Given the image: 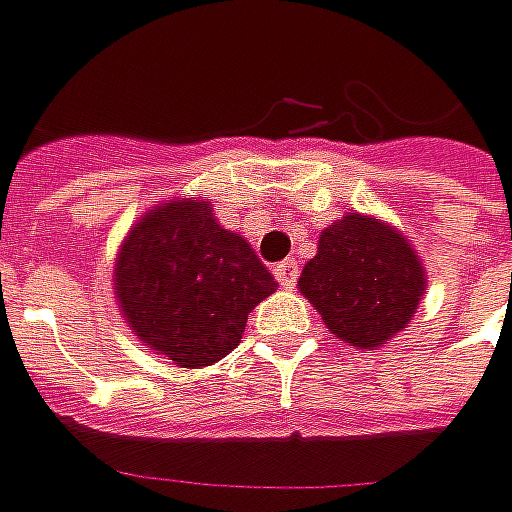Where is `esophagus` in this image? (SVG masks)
I'll return each instance as SVG.
<instances>
[{
  "label": "esophagus",
  "mask_w": 512,
  "mask_h": 512,
  "mask_svg": "<svg viewBox=\"0 0 512 512\" xmlns=\"http://www.w3.org/2000/svg\"><path fill=\"white\" fill-rule=\"evenodd\" d=\"M276 282L282 287H293L296 285V279H299V265H296V259H285V262H279L276 265Z\"/></svg>",
  "instance_id": "34e87169"
}]
</instances>
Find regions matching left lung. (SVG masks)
Instances as JSON below:
<instances>
[{
	"label": "left lung",
	"instance_id": "left-lung-1",
	"mask_svg": "<svg viewBox=\"0 0 512 512\" xmlns=\"http://www.w3.org/2000/svg\"><path fill=\"white\" fill-rule=\"evenodd\" d=\"M427 273L410 239L379 216L347 213L322 230L299 293L350 347L379 350L416 316Z\"/></svg>",
	"mask_w": 512,
	"mask_h": 512
}]
</instances>
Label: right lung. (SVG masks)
<instances>
[{
	"instance_id": "right-lung-1",
	"label": "right lung",
	"mask_w": 512,
	"mask_h": 512,
	"mask_svg": "<svg viewBox=\"0 0 512 512\" xmlns=\"http://www.w3.org/2000/svg\"><path fill=\"white\" fill-rule=\"evenodd\" d=\"M279 282L205 196H173L128 230L113 296L130 333L176 367H207L242 342L250 310Z\"/></svg>"
}]
</instances>
